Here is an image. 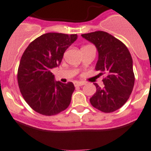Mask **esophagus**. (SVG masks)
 I'll use <instances>...</instances> for the list:
<instances>
[{
  "mask_svg": "<svg viewBox=\"0 0 151 151\" xmlns=\"http://www.w3.org/2000/svg\"><path fill=\"white\" fill-rule=\"evenodd\" d=\"M74 85L75 86H82L85 85V83L83 82H75Z\"/></svg>",
  "mask_w": 151,
  "mask_h": 151,
  "instance_id": "1",
  "label": "esophagus"
}]
</instances>
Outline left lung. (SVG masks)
I'll use <instances>...</instances> for the list:
<instances>
[{
  "label": "left lung",
  "instance_id": "1",
  "mask_svg": "<svg viewBox=\"0 0 151 151\" xmlns=\"http://www.w3.org/2000/svg\"><path fill=\"white\" fill-rule=\"evenodd\" d=\"M82 37L96 46L98 61L96 70L105 74L104 87L96 83V92L90 98L93 107L104 113H112L123 106L134 89L133 59L127 46L110 34L102 31L83 34Z\"/></svg>",
  "mask_w": 151,
  "mask_h": 151
}]
</instances>
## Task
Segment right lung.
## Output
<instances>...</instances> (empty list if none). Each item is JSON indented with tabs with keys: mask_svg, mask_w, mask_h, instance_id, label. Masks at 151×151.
Returning <instances> with one entry per match:
<instances>
[{
	"mask_svg": "<svg viewBox=\"0 0 151 151\" xmlns=\"http://www.w3.org/2000/svg\"><path fill=\"white\" fill-rule=\"evenodd\" d=\"M77 38V35L46 33L24 52L17 70L18 86L26 103L37 113L55 115L70 104L74 85L55 81L52 70L59 66L64 52Z\"/></svg>",
	"mask_w": 151,
	"mask_h": 151,
	"instance_id": "1",
	"label": "right lung"
}]
</instances>
